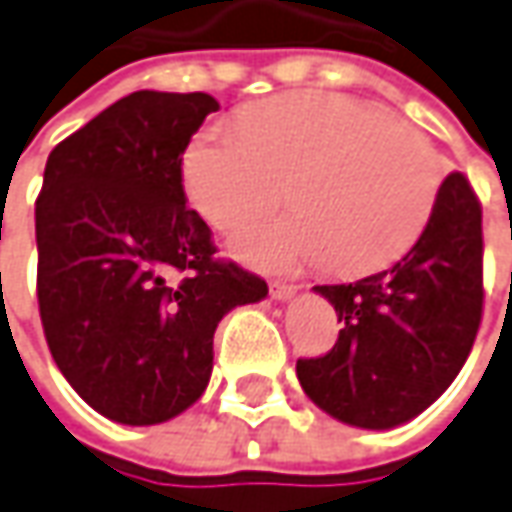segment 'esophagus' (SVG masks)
<instances>
[{
  "label": "esophagus",
  "instance_id": "esophagus-1",
  "mask_svg": "<svg viewBox=\"0 0 512 512\" xmlns=\"http://www.w3.org/2000/svg\"><path fill=\"white\" fill-rule=\"evenodd\" d=\"M269 291L274 300H291L294 294H297V285L294 283H280V280H274V283H269Z\"/></svg>",
  "mask_w": 512,
  "mask_h": 512
}]
</instances>
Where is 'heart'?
Here are the masks:
<instances>
[{
  "label": "heart",
  "instance_id": "heart-1",
  "mask_svg": "<svg viewBox=\"0 0 512 512\" xmlns=\"http://www.w3.org/2000/svg\"><path fill=\"white\" fill-rule=\"evenodd\" d=\"M182 173L193 207L221 229L274 207L288 179L300 210L243 229L235 255L260 269L325 260L344 277L398 260L426 227L443 179L420 131L333 92L271 97L241 125H204Z\"/></svg>",
  "mask_w": 512,
  "mask_h": 512
}]
</instances>
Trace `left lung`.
<instances>
[{"mask_svg": "<svg viewBox=\"0 0 512 512\" xmlns=\"http://www.w3.org/2000/svg\"><path fill=\"white\" fill-rule=\"evenodd\" d=\"M314 291L344 328L330 353L297 361L305 395L358 429H395L429 409L482 322V207L468 179L448 173L429 224L392 269Z\"/></svg>", "mask_w": 512, "mask_h": 512, "instance_id": "8db88e82", "label": "left lung"}]
</instances>
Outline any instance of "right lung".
I'll return each mask as SVG.
<instances>
[{
  "instance_id": "right-lung-1",
  "label": "right lung",
  "mask_w": 512,
  "mask_h": 512,
  "mask_svg": "<svg viewBox=\"0 0 512 512\" xmlns=\"http://www.w3.org/2000/svg\"><path fill=\"white\" fill-rule=\"evenodd\" d=\"M218 100L134 92L52 148L36 201L38 311L58 370L95 412L154 426L201 398L224 316L269 294L215 260L182 154Z\"/></svg>"
}]
</instances>
